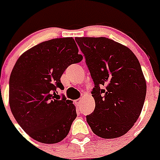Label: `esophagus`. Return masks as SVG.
<instances>
[{
	"label": "esophagus",
	"mask_w": 160,
	"mask_h": 160,
	"mask_svg": "<svg viewBox=\"0 0 160 160\" xmlns=\"http://www.w3.org/2000/svg\"><path fill=\"white\" fill-rule=\"evenodd\" d=\"M76 103H77V105L80 106V105H81V103H82V99H78L77 101H76Z\"/></svg>",
	"instance_id": "34e87169"
}]
</instances>
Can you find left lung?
<instances>
[{
  "label": "left lung",
  "instance_id": "1",
  "mask_svg": "<svg viewBox=\"0 0 160 160\" xmlns=\"http://www.w3.org/2000/svg\"><path fill=\"white\" fill-rule=\"evenodd\" d=\"M95 87L94 112L86 120L104 139L124 135L137 121L146 95L139 60L128 47L105 37H76Z\"/></svg>",
  "mask_w": 160,
  "mask_h": 160
}]
</instances>
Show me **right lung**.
<instances>
[{
    "instance_id": "right-lung-1",
    "label": "right lung",
    "mask_w": 160,
    "mask_h": 160,
    "mask_svg": "<svg viewBox=\"0 0 160 160\" xmlns=\"http://www.w3.org/2000/svg\"><path fill=\"white\" fill-rule=\"evenodd\" d=\"M72 37L52 39L19 57L9 81V103L20 126L35 140L55 144L67 136L76 110L71 100L58 95L60 77L83 56Z\"/></svg>"
}]
</instances>
